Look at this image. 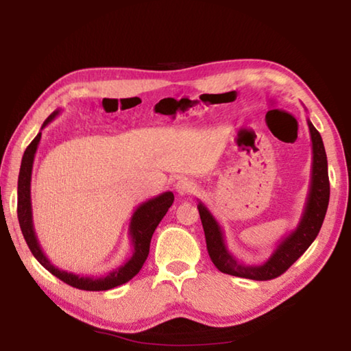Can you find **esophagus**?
<instances>
[{"label":"esophagus","mask_w":351,"mask_h":351,"mask_svg":"<svg viewBox=\"0 0 351 351\" xmlns=\"http://www.w3.org/2000/svg\"><path fill=\"white\" fill-rule=\"evenodd\" d=\"M195 187H197V184H195L192 180H189V178H181L175 186L176 192L180 195H190L195 190Z\"/></svg>","instance_id":"1"}]
</instances>
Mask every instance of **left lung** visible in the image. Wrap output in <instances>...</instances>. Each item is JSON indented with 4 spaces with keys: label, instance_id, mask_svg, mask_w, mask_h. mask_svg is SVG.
Segmentation results:
<instances>
[{
    "label": "left lung",
    "instance_id": "1",
    "mask_svg": "<svg viewBox=\"0 0 351 351\" xmlns=\"http://www.w3.org/2000/svg\"><path fill=\"white\" fill-rule=\"evenodd\" d=\"M308 128H310L313 144V162L310 189H308L304 212H302L297 228L282 237V240H278L269 258L261 265L243 263L229 251L226 246L223 228L204 203L198 199V210L206 235L207 252H209L213 265L224 274L251 278V280H271V278L282 276L316 240L319 230L322 228L326 209H328L330 181L324 142L310 119H308Z\"/></svg>",
    "mask_w": 351,
    "mask_h": 351
}]
</instances>
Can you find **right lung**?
Instances as JSON below:
<instances>
[{
	"mask_svg": "<svg viewBox=\"0 0 351 351\" xmlns=\"http://www.w3.org/2000/svg\"><path fill=\"white\" fill-rule=\"evenodd\" d=\"M62 110H56L52 114L46 119L41 125L43 130L47 123H51L54 119L60 114ZM41 130L40 133L35 136V139L29 144L25 154L21 159V167L19 175V204H16V212H19V221L23 237L27 243L29 249L34 254V257L40 261V265L51 272L52 276L60 278L62 282L71 285V287L79 288L83 291H108L119 287V285L127 283L128 280L138 274L141 271L142 265L145 263L150 252V241L154 229L161 223L165 213H167L169 207L173 204V193L164 192L158 197L150 198L144 201V203L136 207L133 212L132 219H130L128 226V239L132 243L133 254L125 263H122L117 268L111 269L104 276H79L74 272H68L58 268V266L52 265L51 260L46 257V254L41 249L37 234L34 229V219H32V203H31V181H32V167L35 153L41 139Z\"/></svg>",
	"mask_w": 351,
	"mask_h": 351,
	"instance_id": "obj_1",
	"label": "right lung"
}]
</instances>
